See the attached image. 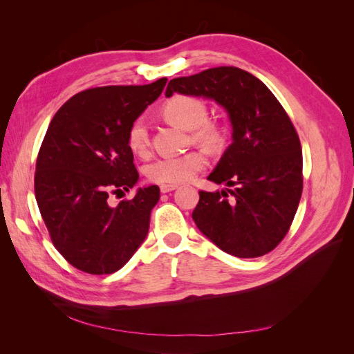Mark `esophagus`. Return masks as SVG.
Here are the masks:
<instances>
[{
    "label": "esophagus",
    "mask_w": 354,
    "mask_h": 354,
    "mask_svg": "<svg viewBox=\"0 0 354 354\" xmlns=\"http://www.w3.org/2000/svg\"><path fill=\"white\" fill-rule=\"evenodd\" d=\"M159 189H160V192H162V194H168V192L176 190L177 186L176 185H162Z\"/></svg>",
    "instance_id": "obj_1"
}]
</instances>
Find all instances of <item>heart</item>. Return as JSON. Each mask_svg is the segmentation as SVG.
I'll return each mask as SVG.
<instances>
[{"instance_id":"1","label":"heart","mask_w":354,"mask_h":354,"mask_svg":"<svg viewBox=\"0 0 354 354\" xmlns=\"http://www.w3.org/2000/svg\"><path fill=\"white\" fill-rule=\"evenodd\" d=\"M162 113L165 120L186 131L190 138L211 152H218L226 146L227 133L224 127L207 121L208 108L202 100L192 95H174L165 104ZM127 145L137 156H146L151 149V136L145 120H136L127 134ZM207 158L201 152H189L180 156L158 158L146 167L147 178L159 185H180L189 181L205 168Z\"/></svg>"}]
</instances>
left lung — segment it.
<instances>
[{"instance_id":"left-lung-1","label":"left lung","mask_w":354,"mask_h":354,"mask_svg":"<svg viewBox=\"0 0 354 354\" xmlns=\"http://www.w3.org/2000/svg\"><path fill=\"white\" fill-rule=\"evenodd\" d=\"M174 93L216 100L233 128L232 145L208 176L233 187L232 199L226 190H201L192 214L198 229L239 259L270 252L291 227L303 194L301 145L288 113L259 78L234 66L171 80L165 95Z\"/></svg>"}]
</instances>
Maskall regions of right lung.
I'll use <instances>...</instances> for the list:
<instances>
[{
  "label": "right lung",
  "mask_w": 354,
  "mask_h": 354,
  "mask_svg": "<svg viewBox=\"0 0 354 354\" xmlns=\"http://www.w3.org/2000/svg\"><path fill=\"white\" fill-rule=\"evenodd\" d=\"M165 84L85 90L53 116L37 158L35 198L53 245L78 270H120L146 238L159 187H140L116 207L109 196L137 183L127 134Z\"/></svg>",
  "instance_id": "1"
}]
</instances>
